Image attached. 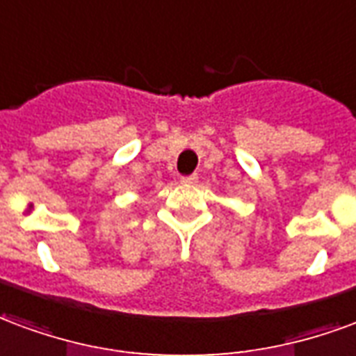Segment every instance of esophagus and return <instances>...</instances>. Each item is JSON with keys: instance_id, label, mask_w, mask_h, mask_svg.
Listing matches in <instances>:
<instances>
[{"instance_id": "esophagus-1", "label": "esophagus", "mask_w": 356, "mask_h": 356, "mask_svg": "<svg viewBox=\"0 0 356 356\" xmlns=\"http://www.w3.org/2000/svg\"><path fill=\"white\" fill-rule=\"evenodd\" d=\"M199 180V178H197V175H189V176H181V181H184V184H195V181Z\"/></svg>"}]
</instances>
